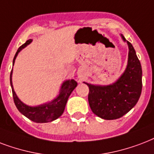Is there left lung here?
<instances>
[{
    "label": "left lung",
    "mask_w": 154,
    "mask_h": 154,
    "mask_svg": "<svg viewBox=\"0 0 154 154\" xmlns=\"http://www.w3.org/2000/svg\"><path fill=\"white\" fill-rule=\"evenodd\" d=\"M121 38L128 47V63L117 80L109 85L83 83L89 88V105L97 116L116 120L128 112L137 104L142 89V69L133 45Z\"/></svg>",
    "instance_id": "8db88e82"
}]
</instances>
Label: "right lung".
<instances>
[{"label": "right lung", "mask_w": 154, "mask_h": 154, "mask_svg": "<svg viewBox=\"0 0 154 154\" xmlns=\"http://www.w3.org/2000/svg\"><path fill=\"white\" fill-rule=\"evenodd\" d=\"M32 41H33L32 39H29L26 41V43H24L22 46L19 47L16 54L14 56L13 65H14L17 56L19 52L22 49H24L31 43ZM12 75H13V70L10 73V85H11L12 91H13L14 103H15L17 108L18 109L19 112L22 115H24L26 117H27L32 121L36 123L51 122V121H53V120L58 119L59 116H61L62 114L63 113L69 96L71 94V92L73 91L74 89L78 85L77 82L74 79L65 80L61 85L60 90L58 91L59 93L53 100L42 103L40 105L29 106L24 103L17 96L16 92L14 89V86H13Z\"/></svg>", "instance_id": "right-lung-1"}]
</instances>
